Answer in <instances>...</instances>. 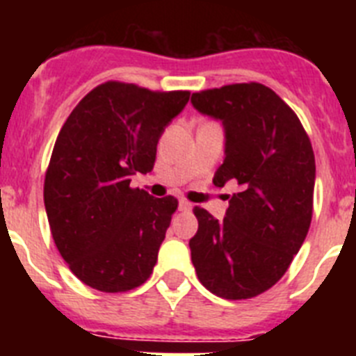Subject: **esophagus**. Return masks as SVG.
<instances>
[{
	"mask_svg": "<svg viewBox=\"0 0 356 356\" xmlns=\"http://www.w3.org/2000/svg\"><path fill=\"white\" fill-rule=\"evenodd\" d=\"M180 210L181 212H187V210H191L193 209V203H188V201H185V200H180Z\"/></svg>",
	"mask_w": 356,
	"mask_h": 356,
	"instance_id": "1",
	"label": "esophagus"
}]
</instances>
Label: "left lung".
<instances>
[{
    "label": "left lung",
    "mask_w": 356,
    "mask_h": 356,
    "mask_svg": "<svg viewBox=\"0 0 356 356\" xmlns=\"http://www.w3.org/2000/svg\"><path fill=\"white\" fill-rule=\"evenodd\" d=\"M194 108L225 128L213 185H238L222 221L194 207V269L212 294L250 300L278 282L310 228L316 159L294 110L257 81L194 92Z\"/></svg>",
    "instance_id": "8db88e82"
}]
</instances>
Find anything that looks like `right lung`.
Wrapping results in <instances>:
<instances>
[{"label": "right lung", "instance_id": "right-lung-1", "mask_svg": "<svg viewBox=\"0 0 356 356\" xmlns=\"http://www.w3.org/2000/svg\"><path fill=\"white\" fill-rule=\"evenodd\" d=\"M188 90L159 92L105 81L74 106L44 180L53 241L72 275L102 292H127L153 273L178 200L131 188L155 165L156 144Z\"/></svg>", "mask_w": 356, "mask_h": 356}]
</instances>
